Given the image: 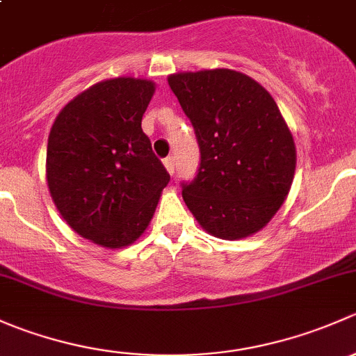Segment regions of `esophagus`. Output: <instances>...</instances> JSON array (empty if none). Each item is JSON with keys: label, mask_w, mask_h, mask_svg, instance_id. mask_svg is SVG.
<instances>
[{"label": "esophagus", "mask_w": 356, "mask_h": 356, "mask_svg": "<svg viewBox=\"0 0 356 356\" xmlns=\"http://www.w3.org/2000/svg\"><path fill=\"white\" fill-rule=\"evenodd\" d=\"M163 165H165V168H167V172L170 175H174V172H175V163H174V158L172 156H167L163 160Z\"/></svg>", "instance_id": "esophagus-1"}]
</instances>
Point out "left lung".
I'll return each mask as SVG.
<instances>
[{"label": "left lung", "mask_w": 356, "mask_h": 356, "mask_svg": "<svg viewBox=\"0 0 356 356\" xmlns=\"http://www.w3.org/2000/svg\"><path fill=\"white\" fill-rule=\"evenodd\" d=\"M198 138V175L182 198L208 234L245 239L277 213L293 184L296 145L270 92L241 72L167 77Z\"/></svg>", "instance_id": "left-lung-1"}]
</instances>
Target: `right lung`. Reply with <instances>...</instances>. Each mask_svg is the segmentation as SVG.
<instances>
[{
    "mask_svg": "<svg viewBox=\"0 0 356 356\" xmlns=\"http://www.w3.org/2000/svg\"><path fill=\"white\" fill-rule=\"evenodd\" d=\"M155 89L139 77L96 82L60 110L49 131L53 203L70 229L98 246L138 241L170 181L141 129Z\"/></svg>",
    "mask_w": 356,
    "mask_h": 356,
    "instance_id": "1",
    "label": "right lung"
}]
</instances>
